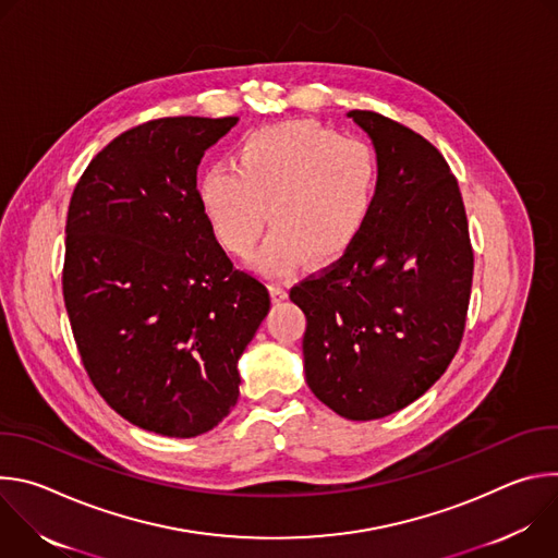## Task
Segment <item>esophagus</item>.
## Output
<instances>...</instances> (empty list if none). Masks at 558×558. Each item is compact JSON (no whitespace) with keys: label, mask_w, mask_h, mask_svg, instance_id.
I'll return each instance as SVG.
<instances>
[{"label":"esophagus","mask_w":558,"mask_h":558,"mask_svg":"<svg viewBox=\"0 0 558 558\" xmlns=\"http://www.w3.org/2000/svg\"><path fill=\"white\" fill-rule=\"evenodd\" d=\"M269 291H271V298L274 302H282L287 298V287L282 282H271L269 284Z\"/></svg>","instance_id":"34e87169"}]
</instances>
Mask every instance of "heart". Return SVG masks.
Segmentation results:
<instances>
[{
    "instance_id": "obj_1",
    "label": "heart",
    "mask_w": 558,
    "mask_h": 558,
    "mask_svg": "<svg viewBox=\"0 0 558 558\" xmlns=\"http://www.w3.org/2000/svg\"><path fill=\"white\" fill-rule=\"evenodd\" d=\"M377 194L371 149L313 121L250 132L235 166L216 163L198 181L201 211L222 250L247 256L267 218L274 229L254 256L269 276L340 258L364 229Z\"/></svg>"
}]
</instances>
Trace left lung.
<instances>
[{"label": "left lung", "mask_w": 558, "mask_h": 558, "mask_svg": "<svg viewBox=\"0 0 558 558\" xmlns=\"http://www.w3.org/2000/svg\"><path fill=\"white\" fill-rule=\"evenodd\" d=\"M371 138L377 194L347 254L289 298L306 315L304 375L353 422L422 397L454 357L472 287V247L457 179L424 136L377 112H347Z\"/></svg>", "instance_id": "left-lung-1"}]
</instances>
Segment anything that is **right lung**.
Instances as JSON below:
<instances>
[{"label": "right lung", "mask_w": 558, "mask_h": 558, "mask_svg": "<svg viewBox=\"0 0 558 558\" xmlns=\"http://www.w3.org/2000/svg\"><path fill=\"white\" fill-rule=\"evenodd\" d=\"M235 123L132 128L93 158L68 207L63 300L78 355L110 409L163 437H198L231 413L238 360L271 304L198 205L201 158Z\"/></svg>", "instance_id": "obj_1"}]
</instances>
